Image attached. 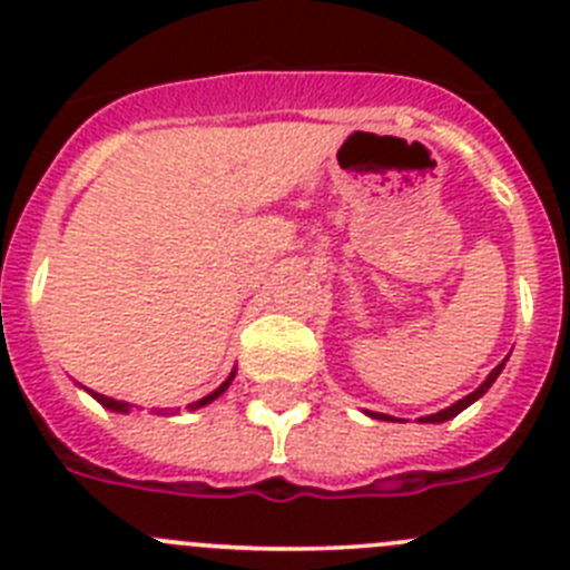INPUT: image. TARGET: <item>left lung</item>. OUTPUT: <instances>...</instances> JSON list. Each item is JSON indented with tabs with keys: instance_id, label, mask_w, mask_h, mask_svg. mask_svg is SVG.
Returning <instances> with one entry per match:
<instances>
[{
	"instance_id": "1",
	"label": "left lung",
	"mask_w": 570,
	"mask_h": 570,
	"mask_svg": "<svg viewBox=\"0 0 570 570\" xmlns=\"http://www.w3.org/2000/svg\"><path fill=\"white\" fill-rule=\"evenodd\" d=\"M505 362L508 360H502L500 365L493 367L491 374L485 376V382H482L480 387H476V391H471V394L468 396H462V400H456L454 405H448V407H442V411H436V414H428V416H420V422H431V425H440V422H448V420H454L456 414H462V411H465L468 405H473V402L480 400V396H485L488 394V387L493 385V382H497V376L502 374V367H505ZM367 416H374V420H394V416H387V414H371V411H367Z\"/></svg>"
}]
</instances>
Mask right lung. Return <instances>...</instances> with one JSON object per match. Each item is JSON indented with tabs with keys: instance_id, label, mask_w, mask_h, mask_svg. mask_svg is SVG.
Masks as SVG:
<instances>
[{
	"instance_id": "right-lung-1",
	"label": "right lung",
	"mask_w": 570,
	"mask_h": 570,
	"mask_svg": "<svg viewBox=\"0 0 570 570\" xmlns=\"http://www.w3.org/2000/svg\"><path fill=\"white\" fill-rule=\"evenodd\" d=\"M234 376H236V367H234V371H230V376H228V380H225L223 385L216 387V391H210V394H208V396H203V400L190 402V405H188L190 411H196V407H205V405H210V402H214L216 396H223L225 391H228V385H230V382H234ZM88 394L94 396V400H97L99 405H102V407H108V411H116V414H130V407H134V405H130V402H122V400H110V396H105V394H97V391H88Z\"/></svg>"
}]
</instances>
